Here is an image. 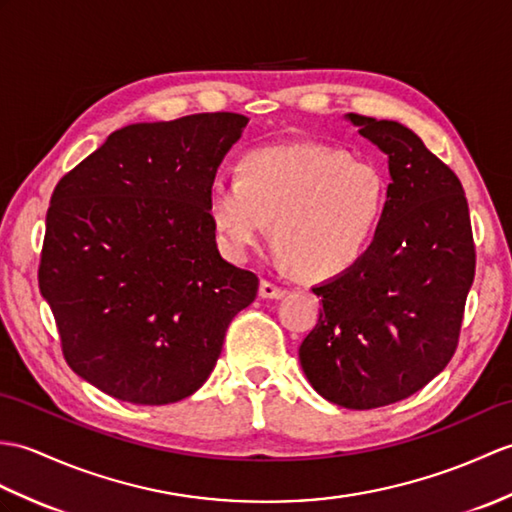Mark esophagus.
Listing matches in <instances>:
<instances>
[{
    "instance_id": "esophagus-1",
    "label": "esophagus",
    "mask_w": 512,
    "mask_h": 512,
    "mask_svg": "<svg viewBox=\"0 0 512 512\" xmlns=\"http://www.w3.org/2000/svg\"><path fill=\"white\" fill-rule=\"evenodd\" d=\"M285 288H281V285H277L275 281H268V279H261L259 283V296L261 299H281V296H285Z\"/></svg>"
}]
</instances>
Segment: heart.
I'll use <instances>...</instances> for the list:
<instances>
[{
	"instance_id": "b5f03b06",
	"label": "heart",
	"mask_w": 512,
	"mask_h": 512,
	"mask_svg": "<svg viewBox=\"0 0 512 512\" xmlns=\"http://www.w3.org/2000/svg\"><path fill=\"white\" fill-rule=\"evenodd\" d=\"M386 205V178L371 161L318 144L253 150L237 178L209 187L207 211L224 251L246 259L270 235L303 275L349 270L371 244Z\"/></svg>"
}]
</instances>
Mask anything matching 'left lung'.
Listing matches in <instances>:
<instances>
[{
    "label": "left lung",
    "mask_w": 512,
    "mask_h": 512,
    "mask_svg": "<svg viewBox=\"0 0 512 512\" xmlns=\"http://www.w3.org/2000/svg\"><path fill=\"white\" fill-rule=\"evenodd\" d=\"M388 154L386 205L368 251L316 285V327L299 347L318 395L349 410L390 406L454 358L475 275L469 205L458 176L399 122L347 115Z\"/></svg>",
    "instance_id": "8db88e82"
}]
</instances>
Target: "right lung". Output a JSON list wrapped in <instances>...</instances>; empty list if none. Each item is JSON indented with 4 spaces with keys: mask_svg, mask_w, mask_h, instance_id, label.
<instances>
[{
    "mask_svg": "<svg viewBox=\"0 0 512 512\" xmlns=\"http://www.w3.org/2000/svg\"><path fill=\"white\" fill-rule=\"evenodd\" d=\"M240 113L130 124L50 200L39 288L71 371L139 406L181 401L207 382L255 272L224 261L207 211Z\"/></svg>",
    "mask_w": 512,
    "mask_h": 512,
    "instance_id": "obj_1",
    "label": "right lung"
}]
</instances>
